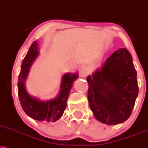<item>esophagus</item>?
<instances>
[{"mask_svg": "<svg viewBox=\"0 0 148 148\" xmlns=\"http://www.w3.org/2000/svg\"><path fill=\"white\" fill-rule=\"evenodd\" d=\"M90 73V70L88 67H83L80 71V76L82 78H84L86 76H88L89 74Z\"/></svg>", "mask_w": 148, "mask_h": 148, "instance_id": "obj_1", "label": "esophagus"}]
</instances>
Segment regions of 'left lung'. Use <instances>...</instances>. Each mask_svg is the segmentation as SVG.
Returning <instances> with one entry per match:
<instances>
[{
    "label": "left lung",
    "instance_id": "obj_1",
    "mask_svg": "<svg viewBox=\"0 0 148 148\" xmlns=\"http://www.w3.org/2000/svg\"><path fill=\"white\" fill-rule=\"evenodd\" d=\"M136 76L131 54L121 48L87 77L89 104L97 120L116 125L130 116L138 94Z\"/></svg>",
    "mask_w": 148,
    "mask_h": 148
}]
</instances>
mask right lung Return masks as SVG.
<instances>
[{
  "label": "right lung",
  "mask_w": 148,
  "mask_h": 148,
  "mask_svg": "<svg viewBox=\"0 0 148 148\" xmlns=\"http://www.w3.org/2000/svg\"><path fill=\"white\" fill-rule=\"evenodd\" d=\"M39 54L38 42L34 41L27 54L22 62L21 70L18 82V94L21 106L26 114L39 121L54 122L58 120L67 107V101L73 83L78 79L77 73H66L61 80L59 94L56 98L48 101H41L27 93L25 81L30 67Z\"/></svg>",
  "instance_id": "add662e5"
}]
</instances>
